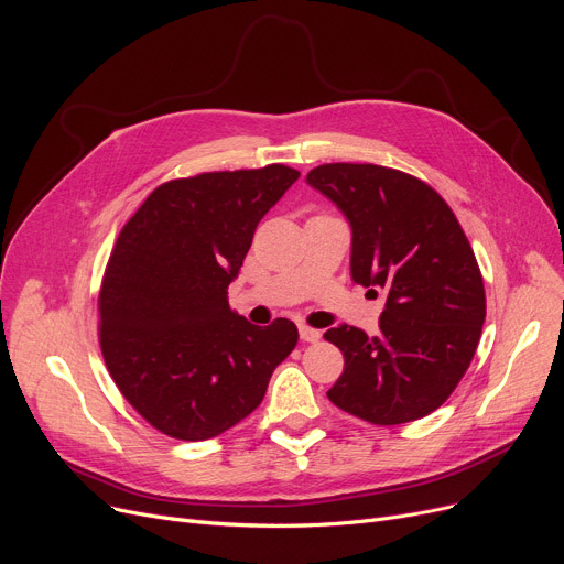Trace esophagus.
<instances>
[{"instance_id": "34e87169", "label": "esophagus", "mask_w": 564, "mask_h": 564, "mask_svg": "<svg viewBox=\"0 0 564 564\" xmlns=\"http://www.w3.org/2000/svg\"><path fill=\"white\" fill-rule=\"evenodd\" d=\"M300 338L304 343H317L319 340V332L313 329V327H306V324H302V327H300Z\"/></svg>"}]
</instances>
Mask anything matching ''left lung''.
Masks as SVG:
<instances>
[{
    "mask_svg": "<svg viewBox=\"0 0 564 564\" xmlns=\"http://www.w3.org/2000/svg\"><path fill=\"white\" fill-rule=\"evenodd\" d=\"M306 183L351 226V279L381 292L379 334H324L345 357L329 400L372 425L419 421L451 398L478 349L485 283L466 235L430 185L377 164H322Z\"/></svg>",
    "mask_w": 564,
    "mask_h": 564,
    "instance_id": "obj_1",
    "label": "left lung"
}]
</instances>
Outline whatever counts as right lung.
Wrapping results in <instances>:
<instances>
[{
  "label": "right lung",
  "mask_w": 564,
  "mask_h": 564,
  "mask_svg": "<svg viewBox=\"0 0 564 564\" xmlns=\"http://www.w3.org/2000/svg\"><path fill=\"white\" fill-rule=\"evenodd\" d=\"M297 177L283 164L177 177L118 235L98 297L100 349L118 391L162 434L230 430L297 345L294 322L256 327L228 306L256 226Z\"/></svg>",
  "instance_id": "right-lung-1"
}]
</instances>
